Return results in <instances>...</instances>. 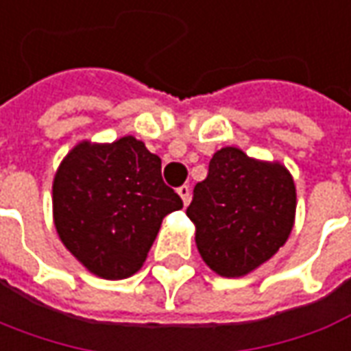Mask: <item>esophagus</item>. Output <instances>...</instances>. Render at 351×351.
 I'll return each instance as SVG.
<instances>
[{
  "label": "esophagus",
  "instance_id": "34e87169",
  "mask_svg": "<svg viewBox=\"0 0 351 351\" xmlns=\"http://www.w3.org/2000/svg\"><path fill=\"white\" fill-rule=\"evenodd\" d=\"M178 195H180L181 200H183V204L187 206V204H189V200H191V189H189V185H181L180 189H178Z\"/></svg>",
  "mask_w": 351,
  "mask_h": 351
}]
</instances>
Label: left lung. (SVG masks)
<instances>
[{"instance_id": "left-lung-1", "label": "left lung", "mask_w": 351, "mask_h": 351, "mask_svg": "<svg viewBox=\"0 0 351 351\" xmlns=\"http://www.w3.org/2000/svg\"><path fill=\"white\" fill-rule=\"evenodd\" d=\"M187 216L200 258L221 277H245L277 254L296 217V185L277 160L237 147L214 152L206 180L195 185Z\"/></svg>"}]
</instances>
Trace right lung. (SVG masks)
I'll return each instance as SVG.
<instances>
[{
  "mask_svg": "<svg viewBox=\"0 0 351 351\" xmlns=\"http://www.w3.org/2000/svg\"><path fill=\"white\" fill-rule=\"evenodd\" d=\"M162 160L143 141H80L53 178V221L62 245L101 279L143 267L162 219L183 208L164 181Z\"/></svg>",
  "mask_w": 351,
  "mask_h": 351,
  "instance_id": "obj_1",
  "label": "right lung"
}]
</instances>
